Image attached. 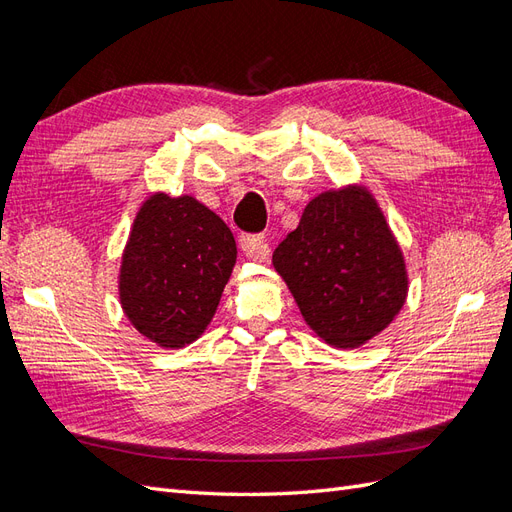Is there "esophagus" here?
Wrapping results in <instances>:
<instances>
[{
    "instance_id": "34e87169",
    "label": "esophagus",
    "mask_w": 512,
    "mask_h": 512,
    "mask_svg": "<svg viewBox=\"0 0 512 512\" xmlns=\"http://www.w3.org/2000/svg\"><path fill=\"white\" fill-rule=\"evenodd\" d=\"M239 247L245 258L265 262L271 256V247L262 235H241Z\"/></svg>"
}]
</instances>
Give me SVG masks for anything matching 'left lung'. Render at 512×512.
Masks as SVG:
<instances>
[{
  "mask_svg": "<svg viewBox=\"0 0 512 512\" xmlns=\"http://www.w3.org/2000/svg\"><path fill=\"white\" fill-rule=\"evenodd\" d=\"M273 267L307 327L335 348L367 344L408 297L404 254L365 185L309 200L299 226L273 252Z\"/></svg>",
  "mask_w": 512,
  "mask_h": 512,
  "instance_id": "left-lung-1",
  "label": "left lung"
}]
</instances>
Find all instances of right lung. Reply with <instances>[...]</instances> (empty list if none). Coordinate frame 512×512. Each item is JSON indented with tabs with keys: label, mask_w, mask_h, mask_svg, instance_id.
I'll return each mask as SVG.
<instances>
[{
	"label": "right lung",
	"mask_w": 512,
	"mask_h": 512,
	"mask_svg": "<svg viewBox=\"0 0 512 512\" xmlns=\"http://www.w3.org/2000/svg\"><path fill=\"white\" fill-rule=\"evenodd\" d=\"M235 262L237 243L220 215L188 194H151L121 256L123 314L160 348L188 346L205 333Z\"/></svg>",
	"instance_id": "1"
}]
</instances>
